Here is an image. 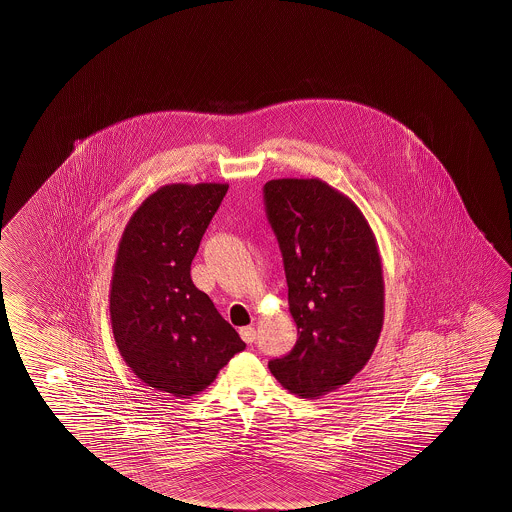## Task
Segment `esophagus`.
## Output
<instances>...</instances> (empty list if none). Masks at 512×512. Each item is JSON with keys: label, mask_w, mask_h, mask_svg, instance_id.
I'll return each instance as SVG.
<instances>
[{"label": "esophagus", "mask_w": 512, "mask_h": 512, "mask_svg": "<svg viewBox=\"0 0 512 512\" xmlns=\"http://www.w3.org/2000/svg\"><path fill=\"white\" fill-rule=\"evenodd\" d=\"M239 334L243 337L244 343L248 344H252L255 341V337H257V332H255L253 327H243L239 330Z\"/></svg>", "instance_id": "esophagus-1"}]
</instances>
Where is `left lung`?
Returning <instances> with one entry per match:
<instances>
[{
  "label": "left lung",
  "instance_id": "1",
  "mask_svg": "<svg viewBox=\"0 0 512 512\" xmlns=\"http://www.w3.org/2000/svg\"><path fill=\"white\" fill-rule=\"evenodd\" d=\"M264 205L284 257L298 341L269 361L273 377L318 400L348 384L375 350L384 325L377 239L355 203L319 178H278Z\"/></svg>",
  "mask_w": 512,
  "mask_h": 512
}]
</instances>
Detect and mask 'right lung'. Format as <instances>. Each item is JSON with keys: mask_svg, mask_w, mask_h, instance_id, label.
<instances>
[{"mask_svg": "<svg viewBox=\"0 0 512 512\" xmlns=\"http://www.w3.org/2000/svg\"><path fill=\"white\" fill-rule=\"evenodd\" d=\"M228 184L162 185L126 223L110 280V323L123 361L146 386L176 398L209 387L246 348L191 262Z\"/></svg>", "mask_w": 512, "mask_h": 512, "instance_id": "obj_1", "label": "right lung"}]
</instances>
